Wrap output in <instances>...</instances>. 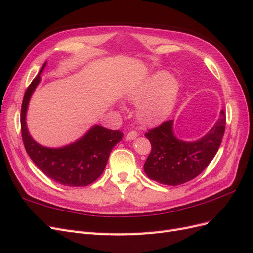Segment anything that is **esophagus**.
<instances>
[{
	"label": "esophagus",
	"instance_id": "1",
	"mask_svg": "<svg viewBox=\"0 0 253 253\" xmlns=\"http://www.w3.org/2000/svg\"><path fill=\"white\" fill-rule=\"evenodd\" d=\"M137 136H138V135H137V133L134 132V131H132V132H129V133L126 135V139L128 140V141H131V140H134Z\"/></svg>",
	"mask_w": 253,
	"mask_h": 253
}]
</instances>
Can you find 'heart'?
Returning <instances> with one entry per match:
<instances>
[{
    "mask_svg": "<svg viewBox=\"0 0 253 253\" xmlns=\"http://www.w3.org/2000/svg\"><path fill=\"white\" fill-rule=\"evenodd\" d=\"M180 90L179 81L167 72H154L129 89L126 98L138 103L136 116L141 125L152 126L165 120L173 111Z\"/></svg>",
    "mask_w": 253,
    "mask_h": 253,
    "instance_id": "heart-1",
    "label": "heart"
}]
</instances>
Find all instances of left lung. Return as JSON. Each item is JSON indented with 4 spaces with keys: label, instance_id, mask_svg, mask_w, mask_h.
<instances>
[{
    "label": "left lung",
    "instance_id": "obj_1",
    "mask_svg": "<svg viewBox=\"0 0 253 253\" xmlns=\"http://www.w3.org/2000/svg\"><path fill=\"white\" fill-rule=\"evenodd\" d=\"M225 126L226 115L221 110L210 131L197 140L177 138L173 131V120L151 129L144 135L152 145L143 166L144 173L150 179L167 186H178L195 178L215 156Z\"/></svg>",
    "mask_w": 253,
    "mask_h": 253
}]
</instances>
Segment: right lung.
I'll list each match as a JSON object with an SVG mask.
<instances>
[{
  "mask_svg": "<svg viewBox=\"0 0 253 253\" xmlns=\"http://www.w3.org/2000/svg\"><path fill=\"white\" fill-rule=\"evenodd\" d=\"M45 62L27 88L21 109L22 138L27 154L36 166L53 181L67 187H85L94 182L105 169L113 148L124 134L94 125L76 141L60 148H48L38 143L30 135L26 116L29 101L41 81Z\"/></svg>",
  "mask_w": 253,
  "mask_h": 253,
  "instance_id": "obj_1",
  "label": "right lung"
}]
</instances>
